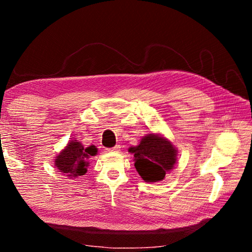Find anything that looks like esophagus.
Wrapping results in <instances>:
<instances>
[{"label": "esophagus", "instance_id": "1", "mask_svg": "<svg viewBox=\"0 0 252 252\" xmlns=\"http://www.w3.org/2000/svg\"><path fill=\"white\" fill-rule=\"evenodd\" d=\"M120 146H116V147H113V148H111V149H106V151H109V152H117V151H120Z\"/></svg>", "mask_w": 252, "mask_h": 252}]
</instances>
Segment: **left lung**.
I'll use <instances>...</instances> for the list:
<instances>
[{"mask_svg": "<svg viewBox=\"0 0 252 252\" xmlns=\"http://www.w3.org/2000/svg\"><path fill=\"white\" fill-rule=\"evenodd\" d=\"M129 152L134 155V167L146 182L163 180L177 161V149L168 139L156 133L143 136Z\"/></svg>", "mask_w": 252, "mask_h": 252, "instance_id": "8db88e82", "label": "left lung"}]
</instances>
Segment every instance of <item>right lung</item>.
<instances>
[{
  "label": "right lung",
  "mask_w": 252,
  "mask_h": 252,
  "mask_svg": "<svg viewBox=\"0 0 252 252\" xmlns=\"http://www.w3.org/2000/svg\"><path fill=\"white\" fill-rule=\"evenodd\" d=\"M96 153L97 149L94 146L84 148L78 140H72L55 157L54 165L62 174H65L70 179H75L87 173L89 167L88 159L94 157Z\"/></svg>",
  "instance_id": "right-lung-1"
}]
</instances>
